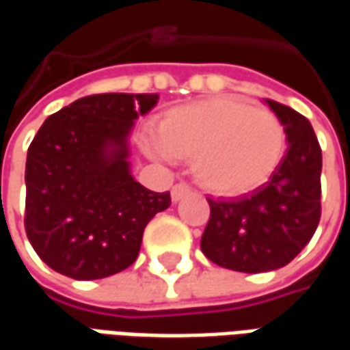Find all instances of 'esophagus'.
Here are the masks:
<instances>
[{"instance_id":"obj_1","label":"esophagus","mask_w":350,"mask_h":350,"mask_svg":"<svg viewBox=\"0 0 350 350\" xmlns=\"http://www.w3.org/2000/svg\"><path fill=\"white\" fill-rule=\"evenodd\" d=\"M191 193V187L187 185V183H176L174 187H172V200H180V198H183L185 195H189Z\"/></svg>"}]
</instances>
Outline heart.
Masks as SVG:
<instances>
[{
	"instance_id": "1",
	"label": "heart",
	"mask_w": 350,
	"mask_h": 350,
	"mask_svg": "<svg viewBox=\"0 0 350 350\" xmlns=\"http://www.w3.org/2000/svg\"><path fill=\"white\" fill-rule=\"evenodd\" d=\"M159 157H193L197 182L215 195H242L262 185L283 159L285 125L268 108L223 95L172 108L159 123Z\"/></svg>"
}]
</instances>
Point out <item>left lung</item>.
Segmentation results:
<instances>
[{"label":"left lung","mask_w":350,"mask_h":350,"mask_svg":"<svg viewBox=\"0 0 350 350\" xmlns=\"http://www.w3.org/2000/svg\"><path fill=\"white\" fill-rule=\"evenodd\" d=\"M285 125L286 148L275 172L247 197L213 200L200 250L217 266L258 273L286 266L321 221L323 153L308 118L266 99Z\"/></svg>","instance_id":"1"}]
</instances>
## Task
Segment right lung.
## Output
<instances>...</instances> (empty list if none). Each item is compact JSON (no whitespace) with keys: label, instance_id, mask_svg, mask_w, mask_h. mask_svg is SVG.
Returning <instances> with one entry per match:
<instances>
[{"label":"right lung","instance_id":"obj_1","mask_svg":"<svg viewBox=\"0 0 350 350\" xmlns=\"http://www.w3.org/2000/svg\"><path fill=\"white\" fill-rule=\"evenodd\" d=\"M157 93H97L46 118L27 148L24 227L35 253L67 278L92 281L135 262L146 225L170 193L135 182L127 135Z\"/></svg>","mask_w":350,"mask_h":350}]
</instances>
